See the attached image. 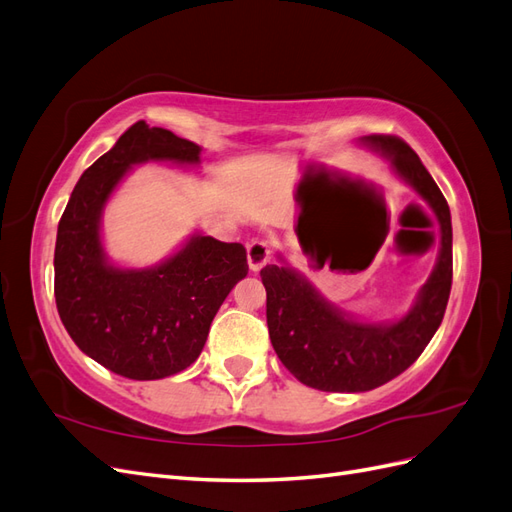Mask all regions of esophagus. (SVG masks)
<instances>
[{
    "label": "esophagus",
    "instance_id": "esophagus-1",
    "mask_svg": "<svg viewBox=\"0 0 512 512\" xmlns=\"http://www.w3.org/2000/svg\"><path fill=\"white\" fill-rule=\"evenodd\" d=\"M271 260V243L269 241H252L247 245V265L256 273Z\"/></svg>",
    "mask_w": 512,
    "mask_h": 512
}]
</instances>
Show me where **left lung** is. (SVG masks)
<instances>
[{"instance_id": "1", "label": "left lung", "mask_w": 512, "mask_h": 512, "mask_svg": "<svg viewBox=\"0 0 512 512\" xmlns=\"http://www.w3.org/2000/svg\"><path fill=\"white\" fill-rule=\"evenodd\" d=\"M359 143L382 153L393 173L436 213L440 252L408 314L386 322L342 312L282 256L280 265L260 271L273 350L299 382L329 393L371 391L406 371L436 335L453 282L451 209L421 158L397 136L369 134Z\"/></svg>"}]
</instances>
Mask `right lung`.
I'll return each instance as SVG.
<instances>
[{
    "mask_svg": "<svg viewBox=\"0 0 512 512\" xmlns=\"http://www.w3.org/2000/svg\"><path fill=\"white\" fill-rule=\"evenodd\" d=\"M200 149L138 121L81 175L57 226L55 303L61 322L96 363L130 380H160L203 352L220 305L247 275L241 243L200 232L156 267L123 269L108 260L102 213L136 164L198 166Z\"/></svg>",
    "mask_w": 512,
    "mask_h": 512,
    "instance_id": "right-lung-1",
    "label": "right lung"
}]
</instances>
